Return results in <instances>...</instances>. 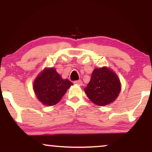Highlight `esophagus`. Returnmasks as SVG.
I'll use <instances>...</instances> for the list:
<instances>
[{
	"label": "esophagus",
	"mask_w": 152,
	"mask_h": 152,
	"mask_svg": "<svg viewBox=\"0 0 152 152\" xmlns=\"http://www.w3.org/2000/svg\"><path fill=\"white\" fill-rule=\"evenodd\" d=\"M74 84H77V85H79V86H82V80L75 81Z\"/></svg>",
	"instance_id": "1"
}]
</instances>
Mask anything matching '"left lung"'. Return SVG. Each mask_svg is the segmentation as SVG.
<instances>
[{
    "mask_svg": "<svg viewBox=\"0 0 152 152\" xmlns=\"http://www.w3.org/2000/svg\"><path fill=\"white\" fill-rule=\"evenodd\" d=\"M121 91V83L116 73L110 68H95L84 92L95 104L104 107L113 102Z\"/></svg>",
    "mask_w": 152,
    "mask_h": 152,
    "instance_id": "obj_1",
    "label": "left lung"
}]
</instances>
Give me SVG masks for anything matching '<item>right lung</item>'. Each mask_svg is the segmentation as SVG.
<instances>
[{
	"mask_svg": "<svg viewBox=\"0 0 152 152\" xmlns=\"http://www.w3.org/2000/svg\"><path fill=\"white\" fill-rule=\"evenodd\" d=\"M71 85L73 84L67 79H62L55 68H45L35 78L33 90L39 101L50 107L61 100Z\"/></svg>",
	"mask_w": 152,
	"mask_h": 152,
	"instance_id": "add662e5",
	"label": "right lung"
}]
</instances>
